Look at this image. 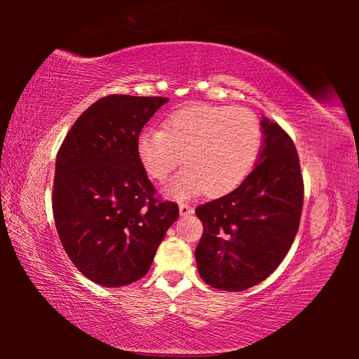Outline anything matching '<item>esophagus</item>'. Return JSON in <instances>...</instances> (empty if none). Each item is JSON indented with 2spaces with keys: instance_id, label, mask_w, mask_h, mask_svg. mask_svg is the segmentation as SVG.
<instances>
[{
  "instance_id": "1",
  "label": "esophagus",
  "mask_w": 359,
  "mask_h": 359,
  "mask_svg": "<svg viewBox=\"0 0 359 359\" xmlns=\"http://www.w3.org/2000/svg\"><path fill=\"white\" fill-rule=\"evenodd\" d=\"M179 212H180V216H189V215H193L194 210L187 203H180L179 205Z\"/></svg>"
}]
</instances>
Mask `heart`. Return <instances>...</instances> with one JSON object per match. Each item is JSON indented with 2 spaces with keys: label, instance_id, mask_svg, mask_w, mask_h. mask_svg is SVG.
I'll use <instances>...</instances> for the list:
<instances>
[{
  "label": "heart",
  "instance_id": "obj_1",
  "mask_svg": "<svg viewBox=\"0 0 359 359\" xmlns=\"http://www.w3.org/2000/svg\"><path fill=\"white\" fill-rule=\"evenodd\" d=\"M262 128L245 108L189 104L171 112L162 129H144L137 137V158L151 179L163 182L182 162L187 165L168 184L175 199L207 193H231L253 170L261 149Z\"/></svg>",
  "mask_w": 359,
  "mask_h": 359
}]
</instances>
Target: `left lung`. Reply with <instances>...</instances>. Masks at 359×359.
I'll list each match as a JSON object with an SVG mask.
<instances>
[{"mask_svg": "<svg viewBox=\"0 0 359 359\" xmlns=\"http://www.w3.org/2000/svg\"><path fill=\"white\" fill-rule=\"evenodd\" d=\"M262 148L248 177L196 208L203 234L196 264L208 285L242 292L266 279L284 261L299 228L304 182L290 135L266 117Z\"/></svg>", "mask_w": 359, "mask_h": 359, "instance_id": "left-lung-1", "label": "left lung"}]
</instances>
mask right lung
Here are the masks:
<instances>
[{"label":"right lung","instance_id":"1","mask_svg":"<svg viewBox=\"0 0 359 359\" xmlns=\"http://www.w3.org/2000/svg\"><path fill=\"white\" fill-rule=\"evenodd\" d=\"M166 97L108 95L81 114L57 154L52 210L65 251L103 287L148 273L179 207L158 202L137 158L143 126Z\"/></svg>","mask_w":359,"mask_h":359}]
</instances>
